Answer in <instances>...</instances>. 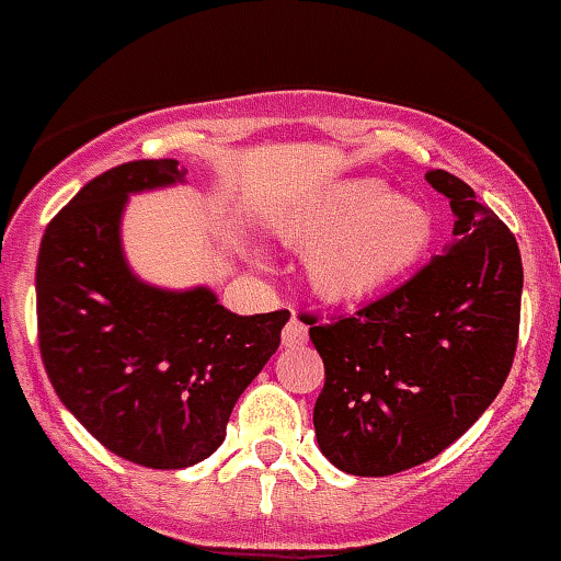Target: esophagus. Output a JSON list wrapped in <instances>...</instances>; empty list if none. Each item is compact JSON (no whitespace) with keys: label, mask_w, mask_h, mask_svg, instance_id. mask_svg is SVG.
Instances as JSON below:
<instances>
[{"label":"esophagus","mask_w":561,"mask_h":561,"mask_svg":"<svg viewBox=\"0 0 561 561\" xmlns=\"http://www.w3.org/2000/svg\"><path fill=\"white\" fill-rule=\"evenodd\" d=\"M280 339H284V347H301V344H307V324H304L301 318L293 316L286 321Z\"/></svg>","instance_id":"obj_1"}]
</instances>
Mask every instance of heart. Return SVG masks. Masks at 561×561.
Wrapping results in <instances>:
<instances>
[{
  "instance_id": "obj_1",
  "label": "heart",
  "mask_w": 561,
  "mask_h": 561,
  "mask_svg": "<svg viewBox=\"0 0 561 561\" xmlns=\"http://www.w3.org/2000/svg\"><path fill=\"white\" fill-rule=\"evenodd\" d=\"M304 249L309 286L333 304L365 301L414 266L432 243V210L379 179H347L277 222Z\"/></svg>"
}]
</instances>
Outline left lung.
Listing matches in <instances>:
<instances>
[{
  "instance_id": "left-lung-1",
  "label": "left lung",
  "mask_w": 561,
  "mask_h": 561,
  "mask_svg": "<svg viewBox=\"0 0 561 561\" xmlns=\"http://www.w3.org/2000/svg\"><path fill=\"white\" fill-rule=\"evenodd\" d=\"M425 182L449 199L451 243L379 301L309 324L324 358L318 449L347 474L382 478L437 458L490 408L513 367L522 254L510 228L446 170Z\"/></svg>"
}]
</instances>
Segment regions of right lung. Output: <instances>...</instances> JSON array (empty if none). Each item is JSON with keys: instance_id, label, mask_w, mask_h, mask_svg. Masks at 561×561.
Wrapping results in <instances>:
<instances>
[{"instance_id": "right-lung-1", "label": "right lung", "mask_w": 561, "mask_h": 561, "mask_svg": "<svg viewBox=\"0 0 561 561\" xmlns=\"http://www.w3.org/2000/svg\"><path fill=\"white\" fill-rule=\"evenodd\" d=\"M176 159L127 161L48 222L37 260L39 353L60 402L98 443L150 469L219 449L240 393L280 344L286 309L237 316L210 286L168 289L129 266V196L185 182Z\"/></svg>"}]
</instances>
